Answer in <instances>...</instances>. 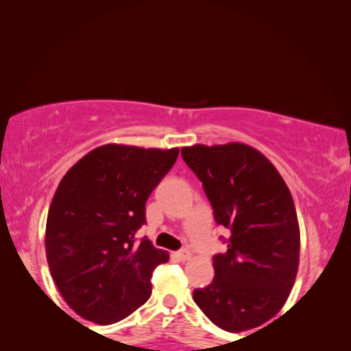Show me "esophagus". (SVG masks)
<instances>
[{"label":"esophagus","instance_id":"esophagus-1","mask_svg":"<svg viewBox=\"0 0 351 351\" xmlns=\"http://www.w3.org/2000/svg\"><path fill=\"white\" fill-rule=\"evenodd\" d=\"M174 257L177 258V261L185 262V261H189V258L191 257V254H190L189 249H182V251H177V252L174 254Z\"/></svg>","mask_w":351,"mask_h":351}]
</instances>
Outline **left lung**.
Instances as JSON below:
<instances>
[{"label": "left lung", "mask_w": 351, "mask_h": 351, "mask_svg": "<svg viewBox=\"0 0 351 351\" xmlns=\"http://www.w3.org/2000/svg\"><path fill=\"white\" fill-rule=\"evenodd\" d=\"M182 158L203 182L215 223L230 230L213 257L214 280L193 291L203 313L228 332L271 319L294 286L300 232L291 191L275 166L244 143L193 145Z\"/></svg>", "instance_id": "1"}]
</instances>
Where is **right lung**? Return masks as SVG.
<instances>
[{"instance_id":"add662e5","label":"right lung","mask_w":351,"mask_h":351,"mask_svg":"<svg viewBox=\"0 0 351 351\" xmlns=\"http://www.w3.org/2000/svg\"><path fill=\"white\" fill-rule=\"evenodd\" d=\"M179 155L108 143L64 176L46 223V256L57 289L84 319L118 323L152 295V273L169 261L137 230L145 203Z\"/></svg>"}]
</instances>
